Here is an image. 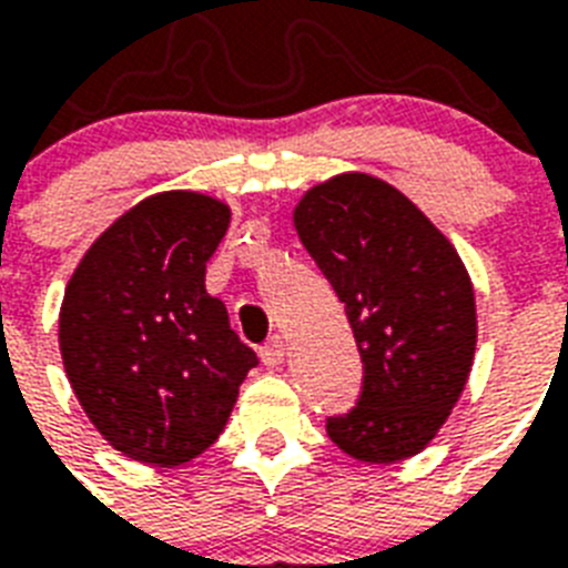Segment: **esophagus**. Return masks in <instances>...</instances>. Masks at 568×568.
<instances>
[{
    "mask_svg": "<svg viewBox=\"0 0 568 568\" xmlns=\"http://www.w3.org/2000/svg\"><path fill=\"white\" fill-rule=\"evenodd\" d=\"M258 356H262V363L271 365V368H276V365L283 363V356H285V342L280 336L274 338H267L265 345L258 347Z\"/></svg>",
    "mask_w": 568,
    "mask_h": 568,
    "instance_id": "esophagus-1",
    "label": "esophagus"
}]
</instances>
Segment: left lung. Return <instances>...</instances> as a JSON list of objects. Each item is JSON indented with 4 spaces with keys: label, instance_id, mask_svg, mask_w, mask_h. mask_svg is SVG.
<instances>
[{
    "label": "left lung",
    "instance_id": "1",
    "mask_svg": "<svg viewBox=\"0 0 568 568\" xmlns=\"http://www.w3.org/2000/svg\"><path fill=\"white\" fill-rule=\"evenodd\" d=\"M294 226L338 301L363 359V392L327 433L363 463L413 457L463 395L477 342L463 258L388 182L342 173L306 191Z\"/></svg>",
    "mask_w": 568,
    "mask_h": 568
}]
</instances>
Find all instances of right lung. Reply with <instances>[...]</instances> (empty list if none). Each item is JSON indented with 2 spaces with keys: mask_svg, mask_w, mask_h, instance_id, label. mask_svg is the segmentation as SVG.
<instances>
[{
  "mask_svg": "<svg viewBox=\"0 0 568 568\" xmlns=\"http://www.w3.org/2000/svg\"><path fill=\"white\" fill-rule=\"evenodd\" d=\"M230 209L194 191L120 214L70 276L58 318L64 372L93 427L126 457L182 466L226 427L258 359L205 292Z\"/></svg>",
  "mask_w": 568,
  "mask_h": 568,
  "instance_id": "1",
  "label": "right lung"
}]
</instances>
